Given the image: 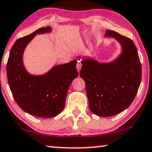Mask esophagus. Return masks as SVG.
Wrapping results in <instances>:
<instances>
[{
	"label": "esophagus",
	"instance_id": "obj_1",
	"mask_svg": "<svg viewBox=\"0 0 152 152\" xmlns=\"http://www.w3.org/2000/svg\"><path fill=\"white\" fill-rule=\"evenodd\" d=\"M76 67H77V69L78 71H80L81 70V63H79V62H78L77 64Z\"/></svg>",
	"mask_w": 152,
	"mask_h": 152
}]
</instances>
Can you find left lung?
I'll return each instance as SVG.
<instances>
[{"instance_id":"1","label":"left lung","mask_w":152,"mask_h":152,"mask_svg":"<svg viewBox=\"0 0 152 152\" xmlns=\"http://www.w3.org/2000/svg\"><path fill=\"white\" fill-rule=\"evenodd\" d=\"M105 37L115 38L120 43V56L108 63L86 58L81 61L80 71L89 109L96 115L104 117L120 113L131 105L141 79V62L132 39L112 30H107Z\"/></svg>"}]
</instances>
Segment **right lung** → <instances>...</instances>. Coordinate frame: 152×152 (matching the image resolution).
<instances>
[{
  "mask_svg": "<svg viewBox=\"0 0 152 152\" xmlns=\"http://www.w3.org/2000/svg\"><path fill=\"white\" fill-rule=\"evenodd\" d=\"M51 30L49 26L42 27L19 38L10 51L7 64L9 86L17 104L26 113L42 118L54 117L61 113L69 86L79 75L77 60L54 66L42 75H33L26 71L23 54L27 44L36 34Z\"/></svg>",
  "mask_w": 152,
  "mask_h": 152,
  "instance_id": "add662e5",
  "label": "right lung"
}]
</instances>
